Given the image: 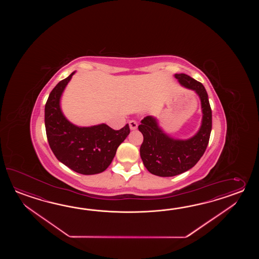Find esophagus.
I'll return each instance as SVG.
<instances>
[{"mask_svg": "<svg viewBox=\"0 0 259 259\" xmlns=\"http://www.w3.org/2000/svg\"><path fill=\"white\" fill-rule=\"evenodd\" d=\"M128 125H130V127H131V130H136L138 127L137 122L135 121V120H130L128 121Z\"/></svg>", "mask_w": 259, "mask_h": 259, "instance_id": "obj_1", "label": "esophagus"}]
</instances>
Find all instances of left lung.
I'll use <instances>...</instances> for the list:
<instances>
[{
    "mask_svg": "<svg viewBox=\"0 0 259 259\" xmlns=\"http://www.w3.org/2000/svg\"><path fill=\"white\" fill-rule=\"evenodd\" d=\"M175 77L182 85L198 94L203 110V121L195 136L182 141L168 137L158 127L153 116L143 118L138 127L143 135L140 154L144 166L156 176H177L196 165L207 147L212 130V110L204 85L186 74H176Z\"/></svg>",
    "mask_w": 259,
    "mask_h": 259,
    "instance_id": "8db88e82",
    "label": "left lung"
}]
</instances>
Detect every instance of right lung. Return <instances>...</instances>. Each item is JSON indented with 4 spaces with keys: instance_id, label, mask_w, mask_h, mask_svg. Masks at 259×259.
<instances>
[{
    "instance_id": "add662e5",
    "label": "right lung",
    "mask_w": 259,
    "mask_h": 259,
    "mask_svg": "<svg viewBox=\"0 0 259 259\" xmlns=\"http://www.w3.org/2000/svg\"><path fill=\"white\" fill-rule=\"evenodd\" d=\"M74 72L51 92L45 105L44 122L50 147L56 158L83 175L105 171L115 157L116 149L131 132L128 125L115 131L105 124L79 127L63 115L60 97Z\"/></svg>"
}]
</instances>
